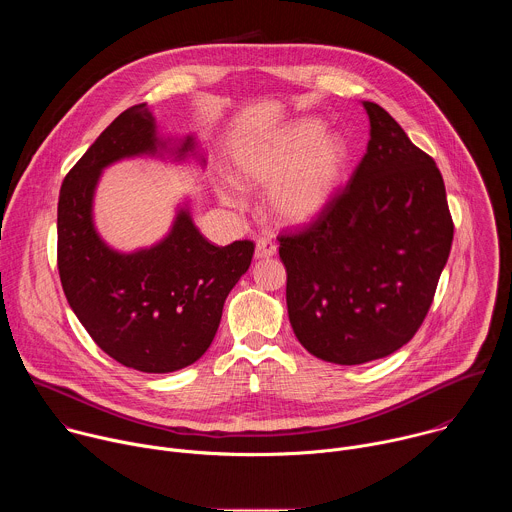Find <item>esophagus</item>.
<instances>
[{"label":"esophagus","instance_id":"1","mask_svg":"<svg viewBox=\"0 0 512 512\" xmlns=\"http://www.w3.org/2000/svg\"><path fill=\"white\" fill-rule=\"evenodd\" d=\"M277 251V245L269 239V237H261L257 241V249H255V257L257 259H265V257H273Z\"/></svg>","mask_w":512,"mask_h":512}]
</instances>
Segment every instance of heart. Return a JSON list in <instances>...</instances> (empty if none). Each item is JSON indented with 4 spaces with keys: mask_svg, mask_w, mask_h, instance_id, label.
I'll use <instances>...</instances> for the list:
<instances>
[{
    "mask_svg": "<svg viewBox=\"0 0 512 512\" xmlns=\"http://www.w3.org/2000/svg\"><path fill=\"white\" fill-rule=\"evenodd\" d=\"M316 119L253 141L237 158L239 180L249 186H271L269 200L285 223H308L318 216L340 182L346 150L336 135H322ZM233 202V196H225Z\"/></svg>",
    "mask_w": 512,
    "mask_h": 512,
    "instance_id": "b5f03b06",
    "label": "heart"
}]
</instances>
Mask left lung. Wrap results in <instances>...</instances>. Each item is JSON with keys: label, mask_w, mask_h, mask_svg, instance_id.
Returning a JSON list of instances; mask_svg holds the SVG:
<instances>
[{"label": "left lung", "mask_w": 512, "mask_h": 512, "mask_svg": "<svg viewBox=\"0 0 512 512\" xmlns=\"http://www.w3.org/2000/svg\"><path fill=\"white\" fill-rule=\"evenodd\" d=\"M367 154L326 208L277 235L287 314L302 346L336 364L393 354L423 324L454 221L442 172L377 103Z\"/></svg>", "instance_id": "obj_1"}]
</instances>
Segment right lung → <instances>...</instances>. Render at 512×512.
<instances>
[{
    "label": "right lung",
    "instance_id": "add662e5",
    "mask_svg": "<svg viewBox=\"0 0 512 512\" xmlns=\"http://www.w3.org/2000/svg\"><path fill=\"white\" fill-rule=\"evenodd\" d=\"M148 103L125 109L64 176L58 196L56 261L64 296L95 344L127 369L172 373L210 346L229 291L249 269L255 243L216 247L180 212L166 241L133 255L95 233L91 202L101 170L156 152ZM186 139L180 152L190 150Z\"/></svg>",
    "mask_w": 512,
    "mask_h": 512
}]
</instances>
